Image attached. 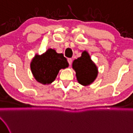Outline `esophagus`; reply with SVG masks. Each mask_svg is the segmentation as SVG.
Segmentation results:
<instances>
[{
  "label": "esophagus",
  "mask_w": 133,
  "mask_h": 133,
  "mask_svg": "<svg viewBox=\"0 0 133 133\" xmlns=\"http://www.w3.org/2000/svg\"><path fill=\"white\" fill-rule=\"evenodd\" d=\"M72 61H73V60H72L71 58H68V63H69V65H71Z\"/></svg>",
  "instance_id": "1"
}]
</instances>
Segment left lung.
<instances>
[{"instance_id":"8db88e82","label":"left lung","mask_w":133,"mask_h":133,"mask_svg":"<svg viewBox=\"0 0 133 133\" xmlns=\"http://www.w3.org/2000/svg\"><path fill=\"white\" fill-rule=\"evenodd\" d=\"M72 67L76 72L78 82L84 86L89 85L97 78L98 70L87 51H83L81 57L73 62Z\"/></svg>"}]
</instances>
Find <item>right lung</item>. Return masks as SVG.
Listing matches in <instances>:
<instances>
[{"label": "right lung", "mask_w": 133, "mask_h": 133, "mask_svg": "<svg viewBox=\"0 0 133 133\" xmlns=\"http://www.w3.org/2000/svg\"><path fill=\"white\" fill-rule=\"evenodd\" d=\"M69 64L62 53L49 48L42 55L36 54L30 63L33 77L43 85L51 84L57 78L59 71L68 68Z\"/></svg>", "instance_id": "right-lung-1"}]
</instances>
